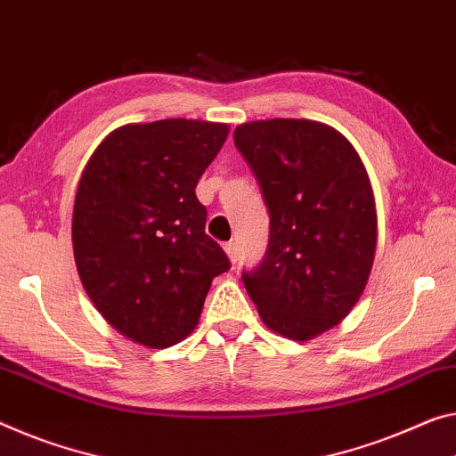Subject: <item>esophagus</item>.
<instances>
[{"label": "esophagus", "instance_id": "esophagus-1", "mask_svg": "<svg viewBox=\"0 0 456 456\" xmlns=\"http://www.w3.org/2000/svg\"><path fill=\"white\" fill-rule=\"evenodd\" d=\"M222 247H224V250H226V255H228L230 261L234 263V261H236V242H234V240H230V242H224Z\"/></svg>", "mask_w": 456, "mask_h": 456}]
</instances>
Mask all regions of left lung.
<instances>
[{"instance_id":"obj_1","label":"left lung","mask_w":456,"mask_h":456,"mask_svg":"<svg viewBox=\"0 0 456 456\" xmlns=\"http://www.w3.org/2000/svg\"><path fill=\"white\" fill-rule=\"evenodd\" d=\"M234 144L263 189L269 247L242 281L258 316L291 340H310L353 310L377 247L369 175L353 144L312 120L238 126Z\"/></svg>"}]
</instances>
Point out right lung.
<instances>
[{"label": "right lung", "instance_id": "right-lung-1", "mask_svg": "<svg viewBox=\"0 0 456 456\" xmlns=\"http://www.w3.org/2000/svg\"><path fill=\"white\" fill-rule=\"evenodd\" d=\"M226 136V124L183 118L128 124L81 175L77 271L97 312L138 345L167 348L191 334L212 279L230 269L195 195Z\"/></svg>", "mask_w": 456, "mask_h": 456}]
</instances>
